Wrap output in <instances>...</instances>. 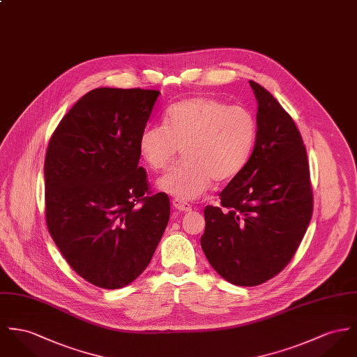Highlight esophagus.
I'll return each mask as SVG.
<instances>
[{"instance_id":"34e87169","label":"esophagus","mask_w":357,"mask_h":357,"mask_svg":"<svg viewBox=\"0 0 357 357\" xmlns=\"http://www.w3.org/2000/svg\"><path fill=\"white\" fill-rule=\"evenodd\" d=\"M172 206L175 208V209H178L179 212H190L192 211V206H190V204H188V202H183V201H181V199H172Z\"/></svg>"}]
</instances>
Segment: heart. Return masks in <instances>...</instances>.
<instances>
[{
    "instance_id": "b5f03b06",
    "label": "heart",
    "mask_w": 357,
    "mask_h": 357,
    "mask_svg": "<svg viewBox=\"0 0 357 357\" xmlns=\"http://www.w3.org/2000/svg\"><path fill=\"white\" fill-rule=\"evenodd\" d=\"M255 135V119L245 107L195 96L165 111V126H146L138 138V151L146 165L160 171L182 149L183 162L159 179L158 188L176 199L192 201L212 181L225 182L239 174Z\"/></svg>"
}]
</instances>
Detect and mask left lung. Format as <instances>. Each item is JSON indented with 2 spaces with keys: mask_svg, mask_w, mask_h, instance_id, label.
Returning <instances> with one entry per match:
<instances>
[{
  "mask_svg": "<svg viewBox=\"0 0 357 357\" xmlns=\"http://www.w3.org/2000/svg\"><path fill=\"white\" fill-rule=\"evenodd\" d=\"M257 99L255 145L245 167L204 211L201 247L224 280L254 287L292 259L312 215L302 136L275 96L250 80Z\"/></svg>",
  "mask_w": 357,
  "mask_h": 357,
  "instance_id": "1",
  "label": "left lung"
}]
</instances>
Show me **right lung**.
Masks as SVG:
<instances>
[{
    "label": "right lung",
    "mask_w": 357,
    "mask_h": 357,
    "mask_svg": "<svg viewBox=\"0 0 357 357\" xmlns=\"http://www.w3.org/2000/svg\"><path fill=\"white\" fill-rule=\"evenodd\" d=\"M160 92L96 88L62 118L45 160L46 221L88 282L119 289L149 265L169 220L165 192L149 194L138 138Z\"/></svg>",
    "instance_id": "1"
}]
</instances>
